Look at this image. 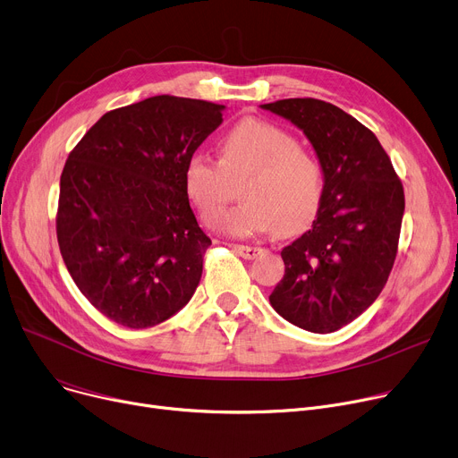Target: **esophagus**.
Instances as JSON below:
<instances>
[{
    "label": "esophagus",
    "mask_w": 458,
    "mask_h": 458,
    "mask_svg": "<svg viewBox=\"0 0 458 458\" xmlns=\"http://www.w3.org/2000/svg\"><path fill=\"white\" fill-rule=\"evenodd\" d=\"M234 251H236L240 257H244V259L251 260V259H257L264 250H262V248H253V246H234Z\"/></svg>",
    "instance_id": "1"
}]
</instances>
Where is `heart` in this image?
I'll return each mask as SVG.
<instances>
[{"instance_id":"1","label":"heart","mask_w":458,"mask_h":458,"mask_svg":"<svg viewBox=\"0 0 458 458\" xmlns=\"http://www.w3.org/2000/svg\"><path fill=\"white\" fill-rule=\"evenodd\" d=\"M242 203L216 220L233 236H253L276 225L277 234L305 227L324 198V170L318 158L298 146L293 134L260 120H244L220 140V160L194 153L184 168V188L205 222L233 198Z\"/></svg>"}]
</instances>
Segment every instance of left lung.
I'll list each match as a JSON object with an SVG mask.
<instances>
[{"instance_id":"1","label":"left lung","mask_w":458,"mask_h":458,"mask_svg":"<svg viewBox=\"0 0 458 458\" xmlns=\"http://www.w3.org/2000/svg\"><path fill=\"white\" fill-rule=\"evenodd\" d=\"M260 106L301 129L324 170L316 220L281 251L284 276L270 303L295 327L333 333L388 281L405 212L403 184L377 137L338 106L312 98Z\"/></svg>"}]
</instances>
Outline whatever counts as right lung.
I'll use <instances>...</instances> for the list:
<instances>
[{
	"instance_id": "obj_1",
	"label": "right lung",
	"mask_w": 458,
	"mask_h": 458,
	"mask_svg": "<svg viewBox=\"0 0 458 458\" xmlns=\"http://www.w3.org/2000/svg\"><path fill=\"white\" fill-rule=\"evenodd\" d=\"M224 109L153 96L103 114L68 155L61 255L81 293L123 327L172 318L199 284L210 238L188 201L184 168Z\"/></svg>"
}]
</instances>
